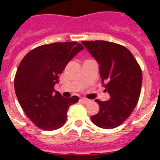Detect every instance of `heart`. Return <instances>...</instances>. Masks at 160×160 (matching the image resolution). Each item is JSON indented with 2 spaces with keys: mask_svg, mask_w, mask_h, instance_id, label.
I'll return each instance as SVG.
<instances>
[{
  "mask_svg": "<svg viewBox=\"0 0 160 160\" xmlns=\"http://www.w3.org/2000/svg\"><path fill=\"white\" fill-rule=\"evenodd\" d=\"M84 70H86V71H88V73H90V75H92L93 74H94V72H95V70H94V69L89 67L87 64H86V65H85V66H84Z\"/></svg>",
  "mask_w": 160,
  "mask_h": 160,
  "instance_id": "1",
  "label": "heart"
}]
</instances>
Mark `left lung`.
<instances>
[{"mask_svg": "<svg viewBox=\"0 0 160 160\" xmlns=\"http://www.w3.org/2000/svg\"><path fill=\"white\" fill-rule=\"evenodd\" d=\"M76 42H56L31 51L21 60L14 81L21 108L35 125L43 130L60 129L67 119L69 107L78 96L55 90L59 75L80 51Z\"/></svg>", "mask_w": 160, "mask_h": 160, "instance_id": "obj_1", "label": "left lung"}]
</instances>
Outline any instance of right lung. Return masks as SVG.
<instances>
[{
	"label": "right lung",
	"instance_id": "right-lung-1",
	"mask_svg": "<svg viewBox=\"0 0 160 160\" xmlns=\"http://www.w3.org/2000/svg\"><path fill=\"white\" fill-rule=\"evenodd\" d=\"M84 46L97 60L100 75L109 98L98 100V114L91 121L103 129L119 126L131 114L139 101L142 72L130 52L121 46L103 41H85Z\"/></svg>",
	"mask_w": 160,
	"mask_h": 160
}]
</instances>
